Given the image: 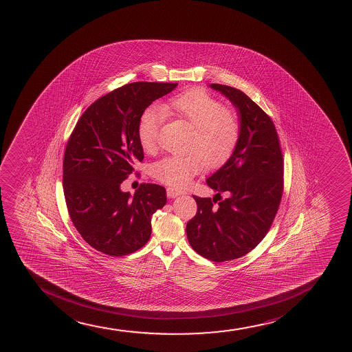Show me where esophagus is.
<instances>
[{
	"instance_id": "obj_1",
	"label": "esophagus",
	"mask_w": 352,
	"mask_h": 352,
	"mask_svg": "<svg viewBox=\"0 0 352 352\" xmlns=\"http://www.w3.org/2000/svg\"><path fill=\"white\" fill-rule=\"evenodd\" d=\"M166 193L170 198H177L179 195H182V194H185V192H182V190H178V188H174V187H167Z\"/></svg>"
}]
</instances>
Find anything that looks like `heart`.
Instances as JSON below:
<instances>
[{"label": "heart", "mask_w": 352, "mask_h": 352, "mask_svg": "<svg viewBox=\"0 0 352 352\" xmlns=\"http://www.w3.org/2000/svg\"><path fill=\"white\" fill-rule=\"evenodd\" d=\"M167 115L194 127L190 153L166 155L153 162L151 174L159 182L184 186L204 167H219L230 160L241 138L242 122L236 111L226 107L220 99L202 89L174 96L164 107H147L138 122V139L142 150L153 152L159 130Z\"/></svg>", "instance_id": "heart-1"}]
</instances>
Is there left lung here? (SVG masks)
Listing matches in <instances>:
<instances>
[{
    "mask_svg": "<svg viewBox=\"0 0 352 352\" xmlns=\"http://www.w3.org/2000/svg\"><path fill=\"white\" fill-rule=\"evenodd\" d=\"M210 87L236 107L241 138L230 160L206 180L217 193L213 200L193 195L198 210L186 233L197 253L225 262L245 256L268 233L283 193L285 165L276 129L265 111L235 87ZM221 193L228 198L222 201Z\"/></svg>",
    "mask_w": 352,
    "mask_h": 352,
    "instance_id": "8db88e82",
    "label": "left lung"
}]
</instances>
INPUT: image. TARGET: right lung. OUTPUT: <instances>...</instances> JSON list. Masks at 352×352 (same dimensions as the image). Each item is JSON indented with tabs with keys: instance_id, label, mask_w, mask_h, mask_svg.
<instances>
[{
	"instance_id": "right-lung-1",
	"label": "right lung",
	"mask_w": 352,
	"mask_h": 352,
	"mask_svg": "<svg viewBox=\"0 0 352 352\" xmlns=\"http://www.w3.org/2000/svg\"><path fill=\"white\" fill-rule=\"evenodd\" d=\"M177 85L135 82L115 89L84 111L67 140L63 160L67 212L76 230L98 252L124 256L150 240L151 217L166 204V190L142 184L131 198L120 185L144 159L140 116Z\"/></svg>"
}]
</instances>
